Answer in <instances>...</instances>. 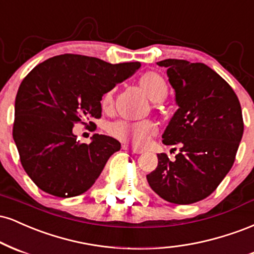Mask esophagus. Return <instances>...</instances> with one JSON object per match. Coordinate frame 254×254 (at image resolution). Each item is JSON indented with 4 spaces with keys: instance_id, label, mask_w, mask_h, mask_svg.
<instances>
[{
    "instance_id": "1",
    "label": "esophagus",
    "mask_w": 254,
    "mask_h": 254,
    "mask_svg": "<svg viewBox=\"0 0 254 254\" xmlns=\"http://www.w3.org/2000/svg\"><path fill=\"white\" fill-rule=\"evenodd\" d=\"M128 148H129V147H126V150H128ZM130 151H132L133 153H135V154H141L142 152H144V150H141V148H136V147H132V148H130Z\"/></svg>"
}]
</instances>
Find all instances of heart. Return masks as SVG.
<instances>
[{"mask_svg": "<svg viewBox=\"0 0 254 254\" xmlns=\"http://www.w3.org/2000/svg\"><path fill=\"white\" fill-rule=\"evenodd\" d=\"M139 84L153 102H160L168 95V85L160 74L156 72H146L139 79ZM114 104V91L109 90L104 92L101 98V107L104 112H109ZM107 132L115 138L129 141L134 145H145L152 136L158 132L156 122L144 120L138 122L119 121L110 124L107 127Z\"/></svg>", "mask_w": 254, "mask_h": 254, "instance_id": "b5f03b06", "label": "heart"}]
</instances>
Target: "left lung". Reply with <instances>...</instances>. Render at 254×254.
I'll use <instances>...</instances> for the list:
<instances>
[{"label":"left lung","mask_w":254,"mask_h":254,"mask_svg":"<svg viewBox=\"0 0 254 254\" xmlns=\"http://www.w3.org/2000/svg\"><path fill=\"white\" fill-rule=\"evenodd\" d=\"M178 109L163 134V144L178 145L170 160L146 176L154 192L175 204H191L210 195L233 166L243 138L240 102L231 85L203 63L165 59Z\"/></svg>","instance_id":"8db88e82"}]
</instances>
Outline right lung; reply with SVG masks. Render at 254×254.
<instances>
[{
	"label": "right lung",
	"mask_w": 254,
	"mask_h": 254,
	"mask_svg": "<svg viewBox=\"0 0 254 254\" xmlns=\"http://www.w3.org/2000/svg\"><path fill=\"white\" fill-rule=\"evenodd\" d=\"M139 67V62L110 64L66 53L47 59L27 74L15 98L13 138L21 164L38 188L63 198L90 189L121 144L103 134H94L90 144H80L72 128L85 119L101 118L104 92ZM89 125L95 126L91 121Z\"/></svg>",
	"instance_id": "1"
}]
</instances>
